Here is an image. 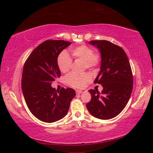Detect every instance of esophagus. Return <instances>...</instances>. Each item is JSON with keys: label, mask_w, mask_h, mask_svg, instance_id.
<instances>
[{"label": "esophagus", "mask_w": 153, "mask_h": 153, "mask_svg": "<svg viewBox=\"0 0 153 153\" xmlns=\"http://www.w3.org/2000/svg\"><path fill=\"white\" fill-rule=\"evenodd\" d=\"M82 92V91H80V90H76V94H80Z\"/></svg>", "instance_id": "esophagus-1"}]
</instances>
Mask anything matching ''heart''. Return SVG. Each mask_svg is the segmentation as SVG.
I'll return each mask as SVG.
<instances>
[{"label": "heart", "mask_w": 153, "mask_h": 153, "mask_svg": "<svg viewBox=\"0 0 153 153\" xmlns=\"http://www.w3.org/2000/svg\"><path fill=\"white\" fill-rule=\"evenodd\" d=\"M73 56L84 61L85 67L93 68L99 63L100 58L97 54L93 53V50L85 45H81L71 49ZM72 59L66 52H62L57 58V64L59 70L62 73L68 72L71 68ZM91 80V76L87 73H70L66 77L67 83L73 87L83 88L87 83Z\"/></svg>", "instance_id": "b5f03b06"}]
</instances>
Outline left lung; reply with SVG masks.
<instances>
[{
	"label": "left lung",
	"mask_w": 153,
	"mask_h": 153,
	"mask_svg": "<svg viewBox=\"0 0 153 153\" xmlns=\"http://www.w3.org/2000/svg\"><path fill=\"white\" fill-rule=\"evenodd\" d=\"M101 53L100 71L94 82L103 86L101 93L90 89L91 100L86 106L90 114L100 119L116 117L127 105L133 89V75L124 50L105 40L91 41Z\"/></svg>",
	"instance_id": "1"
}]
</instances>
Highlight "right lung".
I'll list each match as a JSON object with an SVG mask.
<instances>
[{
    "label": "right lung",
    "instance_id": "add662e5",
    "mask_svg": "<svg viewBox=\"0 0 153 153\" xmlns=\"http://www.w3.org/2000/svg\"><path fill=\"white\" fill-rule=\"evenodd\" d=\"M71 45L64 40H47L38 46L24 64L22 89L30 112L40 121L53 123L66 116L75 96L71 88L56 90L51 85L61 76L57 58Z\"/></svg>",
    "mask_w": 153,
    "mask_h": 153
}]
</instances>
